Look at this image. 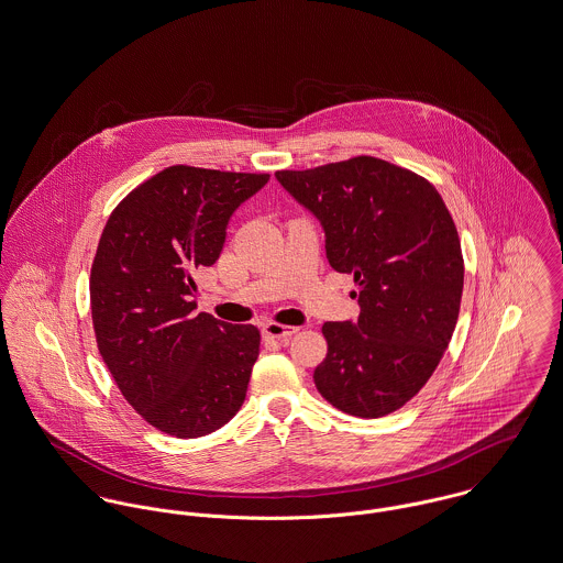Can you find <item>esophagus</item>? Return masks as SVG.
Instances as JSON below:
<instances>
[{
  "label": "esophagus",
  "instance_id": "esophagus-1",
  "mask_svg": "<svg viewBox=\"0 0 563 563\" xmlns=\"http://www.w3.org/2000/svg\"><path fill=\"white\" fill-rule=\"evenodd\" d=\"M296 332H298V328L283 325V323H274V321H269V323L263 325V334L269 336V339H276V341H287V339H291Z\"/></svg>",
  "mask_w": 563,
  "mask_h": 563
}]
</instances>
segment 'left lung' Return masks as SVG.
Instances as JSON below:
<instances>
[{"label":"left lung","mask_w":563,"mask_h":563,"mask_svg":"<svg viewBox=\"0 0 563 563\" xmlns=\"http://www.w3.org/2000/svg\"><path fill=\"white\" fill-rule=\"evenodd\" d=\"M278 181L325 229V253L353 274L355 323H323L314 386L336 409L384 418L427 386L454 334L465 261L433 184L375 156H353Z\"/></svg>","instance_id":"1"}]
</instances>
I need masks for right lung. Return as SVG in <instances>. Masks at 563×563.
I'll return each mask as SVG.
<instances>
[{"label": "right lung", "mask_w": 563, "mask_h": 563, "mask_svg": "<svg viewBox=\"0 0 563 563\" xmlns=\"http://www.w3.org/2000/svg\"><path fill=\"white\" fill-rule=\"evenodd\" d=\"M267 179L174 165L130 190L102 229L89 274L96 345L130 407L177 439L214 433L246 398L260 330L197 314L195 276Z\"/></svg>", "instance_id": "right-lung-1"}]
</instances>
